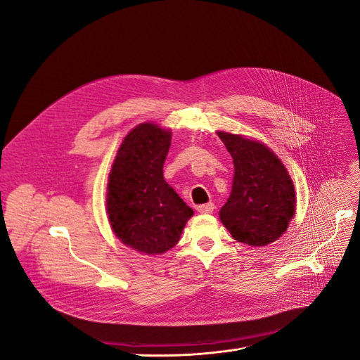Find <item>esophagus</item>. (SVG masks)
Wrapping results in <instances>:
<instances>
[{"label": "esophagus", "mask_w": 360, "mask_h": 360, "mask_svg": "<svg viewBox=\"0 0 360 360\" xmlns=\"http://www.w3.org/2000/svg\"><path fill=\"white\" fill-rule=\"evenodd\" d=\"M213 210H214V204L213 202H207V204L197 205V212L198 213H212Z\"/></svg>", "instance_id": "esophagus-1"}]
</instances>
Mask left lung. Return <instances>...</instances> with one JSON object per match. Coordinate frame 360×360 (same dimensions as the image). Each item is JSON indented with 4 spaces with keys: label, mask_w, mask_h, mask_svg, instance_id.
Segmentation results:
<instances>
[{
    "label": "left lung",
    "mask_w": 360,
    "mask_h": 360,
    "mask_svg": "<svg viewBox=\"0 0 360 360\" xmlns=\"http://www.w3.org/2000/svg\"><path fill=\"white\" fill-rule=\"evenodd\" d=\"M234 160L230 198L221 221L233 238L266 246L287 230L296 209V193L285 167L264 144L240 135L217 134Z\"/></svg>",
    "instance_id": "1"
}]
</instances>
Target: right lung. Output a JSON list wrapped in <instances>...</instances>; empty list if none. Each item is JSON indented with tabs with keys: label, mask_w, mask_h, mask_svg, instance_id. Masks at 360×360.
<instances>
[{
	"label": "right lung",
	"mask_w": 360,
	"mask_h": 360,
	"mask_svg": "<svg viewBox=\"0 0 360 360\" xmlns=\"http://www.w3.org/2000/svg\"><path fill=\"white\" fill-rule=\"evenodd\" d=\"M171 132L143 123L130 132L110 174L106 207L115 236L146 254L176 246L193 210L163 180Z\"/></svg>",
	"instance_id": "right-lung-1"
}]
</instances>
